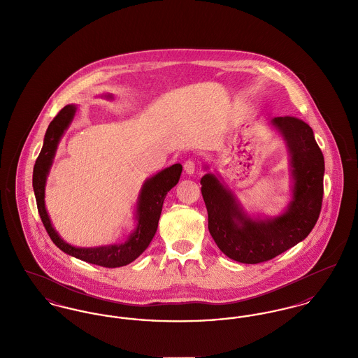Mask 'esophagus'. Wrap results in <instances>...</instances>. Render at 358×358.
<instances>
[{"mask_svg": "<svg viewBox=\"0 0 358 358\" xmlns=\"http://www.w3.org/2000/svg\"><path fill=\"white\" fill-rule=\"evenodd\" d=\"M183 168H185L186 173L192 175V173H194V171H195V163H194L192 160H186V162H185V164H183Z\"/></svg>", "mask_w": 358, "mask_h": 358, "instance_id": "34e87169", "label": "esophagus"}]
</instances>
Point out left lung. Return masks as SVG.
<instances>
[{
    "label": "left lung",
    "instance_id": "left-lung-1",
    "mask_svg": "<svg viewBox=\"0 0 358 358\" xmlns=\"http://www.w3.org/2000/svg\"><path fill=\"white\" fill-rule=\"evenodd\" d=\"M287 143L294 190L287 212L274 220L254 221L238 208L231 191L215 175L201 179L208 228L218 248L241 263L267 262L304 240L313 229L323 202L324 157L308 123L296 117L271 120Z\"/></svg>",
    "mask_w": 358,
    "mask_h": 358
}]
</instances>
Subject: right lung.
<instances>
[{"label": "right lung", "instance_id": "1", "mask_svg": "<svg viewBox=\"0 0 358 358\" xmlns=\"http://www.w3.org/2000/svg\"><path fill=\"white\" fill-rule=\"evenodd\" d=\"M74 113H76V106L72 104L65 106L48 124L43 148L35 162L34 175H32V186L35 191L38 212L48 231V236L52 240V243L64 252L76 257L84 262L94 263L101 267L113 268V267L126 266L133 262L134 259H137L143 254L146 247L149 245L150 240L155 236L157 231L159 218L162 215L164 198L168 191L171 190L173 186H176V183L179 182V178L182 173V166L173 164L145 182L138 198L140 201L137 208L138 227L126 243L114 244L108 247H99V248L72 247L59 238L54 231V228L51 227V222L45 208V185H46L48 169L57 150V145L59 143V138L64 134L65 129L69 126L71 120H73Z\"/></svg>", "mask_w": 358, "mask_h": 358}]
</instances>
